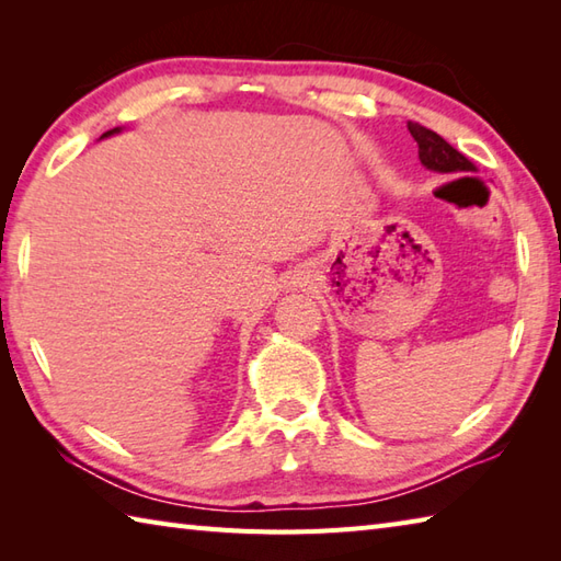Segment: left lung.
Wrapping results in <instances>:
<instances>
[{"mask_svg":"<svg viewBox=\"0 0 561 561\" xmlns=\"http://www.w3.org/2000/svg\"><path fill=\"white\" fill-rule=\"evenodd\" d=\"M408 129L414 137L416 147H420V161L424 169L446 175L474 173L472 161L465 159L458 149H453L444 137L434 133V129H426L420 123H408Z\"/></svg>","mask_w":561,"mask_h":561,"instance_id":"obj_1","label":"left lung"}]
</instances>
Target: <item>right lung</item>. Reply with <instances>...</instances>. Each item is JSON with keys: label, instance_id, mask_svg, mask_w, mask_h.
Wrapping results in <instances>:
<instances>
[{"label": "right lung", "instance_id": "1", "mask_svg": "<svg viewBox=\"0 0 561 561\" xmlns=\"http://www.w3.org/2000/svg\"><path fill=\"white\" fill-rule=\"evenodd\" d=\"M117 133H123V127H113V129H108V133H103V135H101V139H105V137H113V135H117Z\"/></svg>", "mask_w": 561, "mask_h": 561}]
</instances>
